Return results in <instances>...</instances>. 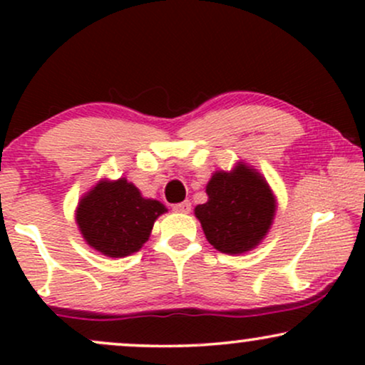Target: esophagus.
Masks as SVG:
<instances>
[{
    "mask_svg": "<svg viewBox=\"0 0 365 365\" xmlns=\"http://www.w3.org/2000/svg\"><path fill=\"white\" fill-rule=\"evenodd\" d=\"M190 207H192V204L188 202V200H183V202H180V204H177V206H173V211L180 212V215H187V212H190Z\"/></svg>",
    "mask_w": 365,
    "mask_h": 365,
    "instance_id": "esophagus-1",
    "label": "esophagus"
}]
</instances>
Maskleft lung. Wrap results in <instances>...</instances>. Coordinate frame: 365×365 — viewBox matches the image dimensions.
I'll list each match as a JSON object with an SVG mask.
<instances>
[{
	"instance_id": "8db88e82",
	"label": "left lung",
	"mask_w": 365,
	"mask_h": 365,
	"mask_svg": "<svg viewBox=\"0 0 365 365\" xmlns=\"http://www.w3.org/2000/svg\"><path fill=\"white\" fill-rule=\"evenodd\" d=\"M206 194L207 202L195 206L194 215L216 250L230 255L250 252L269 233L278 204L254 166L238 161L230 171H215Z\"/></svg>"
}]
</instances>
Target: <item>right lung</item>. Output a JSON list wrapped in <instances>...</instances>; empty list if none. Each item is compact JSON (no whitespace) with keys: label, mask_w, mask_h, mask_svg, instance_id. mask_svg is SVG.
I'll return each instance as SVG.
<instances>
[{"label":"right lung","mask_w":365,"mask_h":365,"mask_svg":"<svg viewBox=\"0 0 365 365\" xmlns=\"http://www.w3.org/2000/svg\"><path fill=\"white\" fill-rule=\"evenodd\" d=\"M168 212L165 204L145 199L127 178H101L78 200L75 221L83 240L106 257H127L149 240L154 221Z\"/></svg>","instance_id":"obj_1"}]
</instances>
